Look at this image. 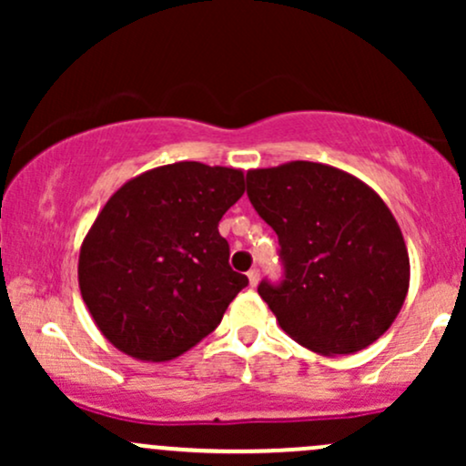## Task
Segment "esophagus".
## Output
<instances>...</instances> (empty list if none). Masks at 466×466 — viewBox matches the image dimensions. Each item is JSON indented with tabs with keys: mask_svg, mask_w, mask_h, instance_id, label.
<instances>
[{
	"mask_svg": "<svg viewBox=\"0 0 466 466\" xmlns=\"http://www.w3.org/2000/svg\"><path fill=\"white\" fill-rule=\"evenodd\" d=\"M248 278H249V285L256 287L260 282V271L258 269H249L248 271Z\"/></svg>",
	"mask_w": 466,
	"mask_h": 466,
	"instance_id": "obj_1",
	"label": "esophagus"
}]
</instances>
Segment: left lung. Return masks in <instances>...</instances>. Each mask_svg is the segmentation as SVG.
Here are the masks:
<instances>
[{
    "mask_svg": "<svg viewBox=\"0 0 466 466\" xmlns=\"http://www.w3.org/2000/svg\"><path fill=\"white\" fill-rule=\"evenodd\" d=\"M248 197L280 240L285 280L258 293L291 339L337 357L386 333L408 296L410 256L370 186L335 166L287 162L248 170Z\"/></svg>",
    "mask_w": 466,
    "mask_h": 466,
    "instance_id": "1",
    "label": "left lung"
}]
</instances>
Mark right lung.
I'll use <instances>...</instances> for the list:
<instances>
[{
	"label": "right lung",
	"instance_id": "obj_1",
	"mask_svg": "<svg viewBox=\"0 0 466 466\" xmlns=\"http://www.w3.org/2000/svg\"><path fill=\"white\" fill-rule=\"evenodd\" d=\"M243 170L175 162L120 186L78 256L96 326L133 360L170 361L221 324L248 287L229 267L218 221L243 197Z\"/></svg>",
	"mask_w": 466,
	"mask_h": 466
}]
</instances>
